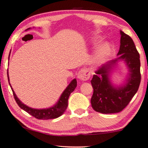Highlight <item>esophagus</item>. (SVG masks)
I'll use <instances>...</instances> for the list:
<instances>
[{"label":"esophagus","mask_w":148,"mask_h":148,"mask_svg":"<svg viewBox=\"0 0 148 148\" xmlns=\"http://www.w3.org/2000/svg\"><path fill=\"white\" fill-rule=\"evenodd\" d=\"M90 77V72L87 69H82L79 71L77 74L78 79L82 81H87Z\"/></svg>","instance_id":"34e87169"}]
</instances>
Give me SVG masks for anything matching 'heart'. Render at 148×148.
<instances>
[{
	"label": "heart",
	"mask_w": 148,
	"mask_h": 148,
	"mask_svg": "<svg viewBox=\"0 0 148 148\" xmlns=\"http://www.w3.org/2000/svg\"><path fill=\"white\" fill-rule=\"evenodd\" d=\"M109 53V47L107 45H103L99 47L96 53V59L101 60L104 59Z\"/></svg>",
	"instance_id": "heart-1"
}]
</instances>
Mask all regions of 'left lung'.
<instances>
[{
    "label": "left lung",
    "mask_w": 148,
    "mask_h": 148,
    "mask_svg": "<svg viewBox=\"0 0 148 148\" xmlns=\"http://www.w3.org/2000/svg\"><path fill=\"white\" fill-rule=\"evenodd\" d=\"M119 57L102 65L91 79L93 94L90 102L96 112L112 114L121 112L128 105L137 92L141 82L140 56L130 36L122 31ZM119 59L124 60L130 71V76L123 87L115 88L111 84L109 71Z\"/></svg>",
    "instance_id": "1"
}]
</instances>
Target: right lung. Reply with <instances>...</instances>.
<instances>
[{
  "instance_id": "obj_1",
  "label": "right lung",
  "mask_w": 148,
  "mask_h": 148,
  "mask_svg": "<svg viewBox=\"0 0 148 148\" xmlns=\"http://www.w3.org/2000/svg\"><path fill=\"white\" fill-rule=\"evenodd\" d=\"M7 77H8V81H10L8 72H7ZM9 84H10L11 86L10 83ZM76 86H77V80L74 79L69 84V85L66 87V88L64 91L63 93L62 94L58 103L54 106L47 109H34L30 107L27 106L26 105H25L20 101L15 94V92H14L13 88H12V86H11V88L12 90L14 99H15L16 103H17V104L21 108L26 111L27 112H28L29 114L34 116L35 118L38 119L47 120L51 119H56L59 117L60 116H61L65 112V110L67 108V106H68V99L69 96H70L71 92L75 90Z\"/></svg>"
}]
</instances>
